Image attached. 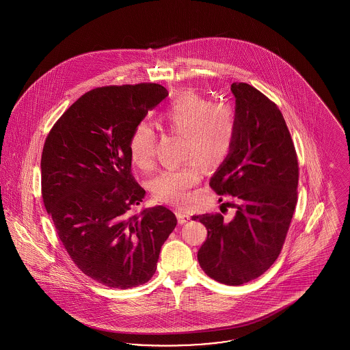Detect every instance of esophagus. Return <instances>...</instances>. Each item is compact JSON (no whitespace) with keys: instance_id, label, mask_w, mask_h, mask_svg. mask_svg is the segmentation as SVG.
<instances>
[{"instance_id":"obj_1","label":"esophagus","mask_w":350,"mask_h":350,"mask_svg":"<svg viewBox=\"0 0 350 350\" xmlns=\"http://www.w3.org/2000/svg\"><path fill=\"white\" fill-rule=\"evenodd\" d=\"M176 215H177V219H178V223L180 224H183V223H186L187 220H190V215L187 214V213H185L183 210H176Z\"/></svg>"}]
</instances>
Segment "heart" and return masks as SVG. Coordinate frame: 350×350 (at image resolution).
Wrapping results in <instances>:
<instances>
[{
  "instance_id": "heart-1",
  "label": "heart",
  "mask_w": 350,
  "mask_h": 350,
  "mask_svg": "<svg viewBox=\"0 0 350 350\" xmlns=\"http://www.w3.org/2000/svg\"><path fill=\"white\" fill-rule=\"evenodd\" d=\"M159 124L167 133L183 137L181 167L165 169L150 181L154 200L181 204L189 190L200 183L202 167L220 165L231 152L236 136V114L226 102H211L194 92H185L163 109ZM154 133L139 123L129 139V154L133 164L148 170L154 164Z\"/></svg>"
}]
</instances>
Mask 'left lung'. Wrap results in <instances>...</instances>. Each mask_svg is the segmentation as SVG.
<instances>
[{"instance_id": "left-lung-1", "label": "left lung", "mask_w": 350, "mask_h": 350, "mask_svg": "<svg viewBox=\"0 0 350 350\" xmlns=\"http://www.w3.org/2000/svg\"><path fill=\"white\" fill-rule=\"evenodd\" d=\"M236 136L210 186L230 194L232 220L203 214L207 239L198 250L203 271L217 282L239 286L264 274L278 258L298 198L299 167L291 135L273 100L245 83L231 85Z\"/></svg>"}]
</instances>
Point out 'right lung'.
Returning <instances> with one entry per match:
<instances>
[{
  "label": "right lung",
  "instance_id": "add662e5",
  "mask_svg": "<svg viewBox=\"0 0 350 350\" xmlns=\"http://www.w3.org/2000/svg\"><path fill=\"white\" fill-rule=\"evenodd\" d=\"M167 96L159 83L96 88L51 130L42 153V197L57 236L83 274L114 288L148 282L177 224L164 206L133 214L146 196L129 139Z\"/></svg>",
  "mask_w": 350,
  "mask_h": 350
}]
</instances>
